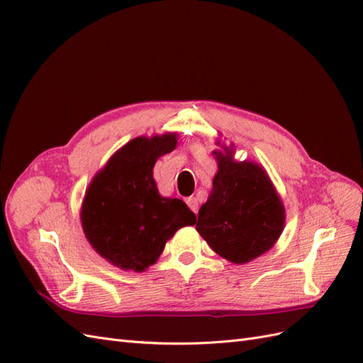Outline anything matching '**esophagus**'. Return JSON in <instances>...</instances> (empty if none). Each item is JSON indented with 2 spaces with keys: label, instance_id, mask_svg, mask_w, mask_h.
I'll return each mask as SVG.
<instances>
[{
  "label": "esophagus",
  "instance_id": "34e87169",
  "mask_svg": "<svg viewBox=\"0 0 363 363\" xmlns=\"http://www.w3.org/2000/svg\"><path fill=\"white\" fill-rule=\"evenodd\" d=\"M186 203H188L192 212H195V213L199 212V200H196L195 196H188V199H186Z\"/></svg>",
  "mask_w": 363,
  "mask_h": 363
}]
</instances>
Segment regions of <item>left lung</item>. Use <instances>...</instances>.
I'll list each match as a JSON object with an SVG mask.
<instances>
[{
  "instance_id": "1",
  "label": "left lung",
  "mask_w": 363,
  "mask_h": 363,
  "mask_svg": "<svg viewBox=\"0 0 363 363\" xmlns=\"http://www.w3.org/2000/svg\"><path fill=\"white\" fill-rule=\"evenodd\" d=\"M221 150L212 191L200 207L196 232L216 255L244 265L265 255L284 228V206L262 164L235 160V145Z\"/></svg>"
}]
</instances>
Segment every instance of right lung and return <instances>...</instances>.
Instances as JSON below:
<instances>
[{
    "instance_id": "obj_1",
    "label": "right lung",
    "mask_w": 363,
    "mask_h": 363,
    "mask_svg": "<svg viewBox=\"0 0 363 363\" xmlns=\"http://www.w3.org/2000/svg\"><path fill=\"white\" fill-rule=\"evenodd\" d=\"M177 133L139 136L121 147L84 194L80 219L86 239L108 263L142 272L155 265L177 230L196 216L184 201L157 191L152 168L177 147Z\"/></svg>"
}]
</instances>
